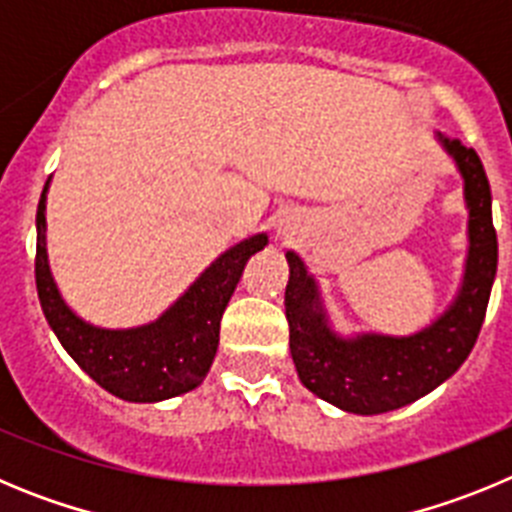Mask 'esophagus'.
Masks as SVG:
<instances>
[{"label":"esophagus","instance_id":"34e87169","mask_svg":"<svg viewBox=\"0 0 512 512\" xmlns=\"http://www.w3.org/2000/svg\"><path fill=\"white\" fill-rule=\"evenodd\" d=\"M297 230V223H292V220H279L277 223V235H292Z\"/></svg>","mask_w":512,"mask_h":512}]
</instances>
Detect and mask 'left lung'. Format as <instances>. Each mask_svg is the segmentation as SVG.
Wrapping results in <instances>:
<instances>
[{"instance_id": "obj_1", "label": "left lung", "mask_w": 512, "mask_h": 512, "mask_svg": "<svg viewBox=\"0 0 512 512\" xmlns=\"http://www.w3.org/2000/svg\"><path fill=\"white\" fill-rule=\"evenodd\" d=\"M464 179L469 207V256L459 295L433 325L415 336L364 333L341 338L330 330L315 279L297 253L289 251V282L284 307L289 320V351L300 382L320 400L356 415H379L405 408L436 390L467 361L485 323L497 271V233L492 225V194L477 151L438 133Z\"/></svg>"}]
</instances>
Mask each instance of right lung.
I'll return each instance as SVG.
<instances>
[{
	"instance_id": "right-lung-1",
	"label": "right lung",
	"mask_w": 512,
	"mask_h": 512,
	"mask_svg": "<svg viewBox=\"0 0 512 512\" xmlns=\"http://www.w3.org/2000/svg\"><path fill=\"white\" fill-rule=\"evenodd\" d=\"M45 182L38 202L35 284L45 320L71 359L107 392L128 402H158L194 390L210 372L220 341V318L243 266L269 243L264 233L246 238L212 261L197 282L158 320L140 328L89 325L58 295L45 253Z\"/></svg>"
}]
</instances>
